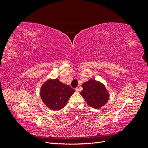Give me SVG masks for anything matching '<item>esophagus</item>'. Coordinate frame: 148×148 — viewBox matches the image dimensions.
I'll use <instances>...</instances> for the list:
<instances>
[{
  "label": "esophagus",
  "mask_w": 148,
  "mask_h": 148,
  "mask_svg": "<svg viewBox=\"0 0 148 148\" xmlns=\"http://www.w3.org/2000/svg\"><path fill=\"white\" fill-rule=\"evenodd\" d=\"M75 91L77 92H79V89L78 88H75Z\"/></svg>",
  "instance_id": "1"
}]
</instances>
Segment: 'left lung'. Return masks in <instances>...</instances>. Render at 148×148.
<instances>
[{"label":"left lung","instance_id":"obj_1","mask_svg":"<svg viewBox=\"0 0 148 148\" xmlns=\"http://www.w3.org/2000/svg\"><path fill=\"white\" fill-rule=\"evenodd\" d=\"M80 92L87 104L92 108L99 109L104 106L109 98V93L105 85L95 79H89L82 84Z\"/></svg>","mask_w":148,"mask_h":148}]
</instances>
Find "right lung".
<instances>
[{"instance_id": "add662e5", "label": "right lung", "mask_w": 148, "mask_h": 148, "mask_svg": "<svg viewBox=\"0 0 148 148\" xmlns=\"http://www.w3.org/2000/svg\"><path fill=\"white\" fill-rule=\"evenodd\" d=\"M75 91L70 86L60 82L59 79H48L41 86L40 96L48 108L59 110L65 106Z\"/></svg>"}]
</instances>
